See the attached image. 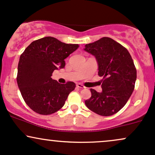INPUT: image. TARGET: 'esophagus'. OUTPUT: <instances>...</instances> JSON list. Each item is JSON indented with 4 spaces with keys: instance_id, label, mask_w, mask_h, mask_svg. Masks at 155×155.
I'll return each instance as SVG.
<instances>
[{
    "instance_id": "34e87169",
    "label": "esophagus",
    "mask_w": 155,
    "mask_h": 155,
    "mask_svg": "<svg viewBox=\"0 0 155 155\" xmlns=\"http://www.w3.org/2000/svg\"><path fill=\"white\" fill-rule=\"evenodd\" d=\"M76 86H77L78 88H86V87L83 86V85L81 84V83H78V84L76 85Z\"/></svg>"
}]
</instances>
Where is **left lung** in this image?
Here are the masks:
<instances>
[{
    "label": "left lung",
    "instance_id": "1",
    "mask_svg": "<svg viewBox=\"0 0 155 155\" xmlns=\"http://www.w3.org/2000/svg\"><path fill=\"white\" fill-rule=\"evenodd\" d=\"M84 50L95 57L98 74L104 78L102 92L91 88V97L85 104L98 115H114L125 105L135 88L137 72L133 58L124 47L109 37L86 45Z\"/></svg>",
    "mask_w": 155,
    "mask_h": 155
}]
</instances>
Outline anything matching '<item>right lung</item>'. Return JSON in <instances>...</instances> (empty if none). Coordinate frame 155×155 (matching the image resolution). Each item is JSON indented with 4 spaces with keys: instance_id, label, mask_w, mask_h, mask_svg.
<instances>
[{
    "instance_id": "add662e5",
    "label": "right lung",
    "mask_w": 155,
    "mask_h": 155,
    "mask_svg": "<svg viewBox=\"0 0 155 155\" xmlns=\"http://www.w3.org/2000/svg\"><path fill=\"white\" fill-rule=\"evenodd\" d=\"M78 48V45L47 36L31 42L20 55L17 85L25 103L34 112L50 115L64 105L75 83L61 84L51 76L54 70L64 68V59Z\"/></svg>"
}]
</instances>
